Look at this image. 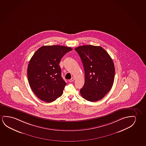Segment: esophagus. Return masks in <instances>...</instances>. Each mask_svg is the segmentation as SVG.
Returning <instances> with one entry per match:
<instances>
[{
  "mask_svg": "<svg viewBox=\"0 0 146 146\" xmlns=\"http://www.w3.org/2000/svg\"><path fill=\"white\" fill-rule=\"evenodd\" d=\"M74 78H72L71 79H70V80H69V82H73V81H74Z\"/></svg>",
  "mask_w": 146,
  "mask_h": 146,
  "instance_id": "esophagus-1",
  "label": "esophagus"
}]
</instances>
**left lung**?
Instances as JSON below:
<instances>
[{
  "label": "left lung",
  "instance_id": "obj_1",
  "mask_svg": "<svg viewBox=\"0 0 146 146\" xmlns=\"http://www.w3.org/2000/svg\"><path fill=\"white\" fill-rule=\"evenodd\" d=\"M74 49L81 57L85 70L81 95L90 102L102 99L113 86L115 68L112 59L100 46L83 45Z\"/></svg>",
  "mask_w": 146,
  "mask_h": 146
}]
</instances>
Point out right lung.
<instances>
[{"label":"right lung","mask_w":146,"mask_h":146,"mask_svg":"<svg viewBox=\"0 0 146 146\" xmlns=\"http://www.w3.org/2000/svg\"><path fill=\"white\" fill-rule=\"evenodd\" d=\"M72 50L60 45L42 46L31 58L27 69L29 83L40 100L52 102L62 95L66 83L61 76L59 64L62 57Z\"/></svg>","instance_id":"obj_1"}]
</instances>
